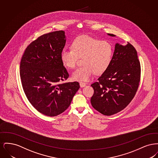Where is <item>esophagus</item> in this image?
<instances>
[{
	"instance_id": "1",
	"label": "esophagus",
	"mask_w": 158,
	"mask_h": 158,
	"mask_svg": "<svg viewBox=\"0 0 158 158\" xmlns=\"http://www.w3.org/2000/svg\"><path fill=\"white\" fill-rule=\"evenodd\" d=\"M79 84H80V86L81 88H83V87H85L86 85V83L82 82H81L79 83Z\"/></svg>"
}]
</instances>
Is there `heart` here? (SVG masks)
I'll return each instance as SVG.
<instances>
[{"label":"heart","mask_w":158,"mask_h":158,"mask_svg":"<svg viewBox=\"0 0 158 158\" xmlns=\"http://www.w3.org/2000/svg\"><path fill=\"white\" fill-rule=\"evenodd\" d=\"M113 55V47L108 42L84 35L73 40L72 48H63L60 59L64 66L72 69L78 58L82 57L83 65L75 70L72 76L76 81H87L94 73L99 75L105 72L111 63Z\"/></svg>","instance_id":"b5f03b06"}]
</instances>
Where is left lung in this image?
<instances>
[{
  "label": "left lung",
  "mask_w": 158,
  "mask_h": 158,
  "mask_svg": "<svg viewBox=\"0 0 158 158\" xmlns=\"http://www.w3.org/2000/svg\"><path fill=\"white\" fill-rule=\"evenodd\" d=\"M111 37L115 35L107 34ZM140 64L135 48L116 43L108 69L91 86L92 106L103 115H111L124 109L134 98L140 79Z\"/></svg>",
  "instance_id": "8db88e82"
}]
</instances>
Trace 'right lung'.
Returning <instances> with one entry per match:
<instances>
[{
    "instance_id": "right-lung-1",
    "label": "right lung",
    "mask_w": 158,
    "mask_h": 158,
    "mask_svg": "<svg viewBox=\"0 0 158 158\" xmlns=\"http://www.w3.org/2000/svg\"><path fill=\"white\" fill-rule=\"evenodd\" d=\"M66 41L64 31L44 34L27 47L20 63L27 98L38 111L49 117L64 112L80 88L77 82L60 83L69 76L60 59Z\"/></svg>"
}]
</instances>
